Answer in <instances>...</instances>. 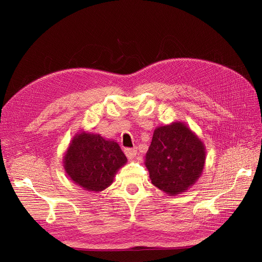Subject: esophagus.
Masks as SVG:
<instances>
[{
  "label": "esophagus",
  "mask_w": 262,
  "mask_h": 262,
  "mask_svg": "<svg viewBox=\"0 0 262 262\" xmlns=\"http://www.w3.org/2000/svg\"><path fill=\"white\" fill-rule=\"evenodd\" d=\"M124 153H125L126 157L129 158V160H132V158L136 157V155H137V153H138V149H137V147L125 148V149H124Z\"/></svg>",
  "instance_id": "34e87169"
}]
</instances>
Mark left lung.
Wrapping results in <instances>:
<instances>
[{"instance_id": "left-lung-1", "label": "left lung", "mask_w": 262, "mask_h": 262, "mask_svg": "<svg viewBox=\"0 0 262 262\" xmlns=\"http://www.w3.org/2000/svg\"><path fill=\"white\" fill-rule=\"evenodd\" d=\"M204 161L202 142L185 124L175 122L154 131L145 165L155 187L178 194L200 177Z\"/></svg>"}]
</instances>
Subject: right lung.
Listing matches in <instances>:
<instances>
[{
  "label": "right lung",
  "mask_w": 262,
  "mask_h": 262,
  "mask_svg": "<svg viewBox=\"0 0 262 262\" xmlns=\"http://www.w3.org/2000/svg\"><path fill=\"white\" fill-rule=\"evenodd\" d=\"M126 157L115 141L99 134H77L64 156V168L75 184L90 191H101L113 182Z\"/></svg>",
  "instance_id": "add662e5"
}]
</instances>
